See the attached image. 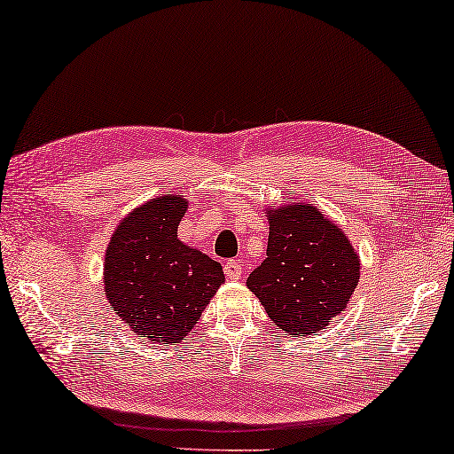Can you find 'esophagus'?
Returning <instances> with one entry per match:
<instances>
[{
	"instance_id": "1",
	"label": "esophagus",
	"mask_w": 454,
	"mask_h": 454,
	"mask_svg": "<svg viewBox=\"0 0 454 454\" xmlns=\"http://www.w3.org/2000/svg\"><path fill=\"white\" fill-rule=\"evenodd\" d=\"M223 270H225V276L229 278V280H239L243 266H241L239 260H229V262H225Z\"/></svg>"
}]
</instances>
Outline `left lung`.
I'll list each match as a JSON object with an SVG mask.
<instances>
[{
    "label": "left lung",
    "instance_id": "left-lung-1",
    "mask_svg": "<svg viewBox=\"0 0 454 454\" xmlns=\"http://www.w3.org/2000/svg\"><path fill=\"white\" fill-rule=\"evenodd\" d=\"M268 219V257L247 286L282 331L306 337L345 309L359 282V257L315 207L294 203Z\"/></svg>",
    "mask_w": 454,
    "mask_h": 454
}]
</instances>
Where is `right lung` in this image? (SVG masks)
Returning a JSON list of instances; mask_svg holds the SVG:
<instances>
[{"instance_id":"add662e5","label":"right lung","mask_w":454,"mask_h":454,"mask_svg":"<svg viewBox=\"0 0 454 454\" xmlns=\"http://www.w3.org/2000/svg\"><path fill=\"white\" fill-rule=\"evenodd\" d=\"M186 200L164 194L131 211L106 254V294L131 331L154 343L184 339L225 282L219 262L176 237Z\"/></svg>"}]
</instances>
